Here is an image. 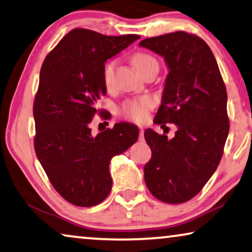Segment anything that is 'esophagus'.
Segmentation results:
<instances>
[{"instance_id": "1", "label": "esophagus", "mask_w": 252, "mask_h": 252, "mask_svg": "<svg viewBox=\"0 0 252 252\" xmlns=\"http://www.w3.org/2000/svg\"><path fill=\"white\" fill-rule=\"evenodd\" d=\"M139 140H144V127L140 126L139 130Z\"/></svg>"}]
</instances>
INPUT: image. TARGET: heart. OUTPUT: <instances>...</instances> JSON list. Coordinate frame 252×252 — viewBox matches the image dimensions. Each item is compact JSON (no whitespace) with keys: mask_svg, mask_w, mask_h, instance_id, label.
<instances>
[{"mask_svg":"<svg viewBox=\"0 0 252 252\" xmlns=\"http://www.w3.org/2000/svg\"><path fill=\"white\" fill-rule=\"evenodd\" d=\"M116 59H112L105 63L104 66V82L107 88H111L113 84V75L116 67ZM132 63L137 70H140L152 63H158L157 59L146 52H136L132 56ZM154 106V100L150 97H144L140 99L129 100L123 104L121 112L126 118L132 119L133 121L143 122L147 119L148 112Z\"/></svg>","mask_w":252,"mask_h":252,"instance_id":"obj_1","label":"heart"}]
</instances>
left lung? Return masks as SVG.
<instances>
[{
  "mask_svg": "<svg viewBox=\"0 0 252 252\" xmlns=\"http://www.w3.org/2000/svg\"><path fill=\"white\" fill-rule=\"evenodd\" d=\"M139 45L163 57L169 70L154 122L177 126L171 139L145 131L152 150L145 183L158 200L183 203L203 189L220 162L229 131L227 92L211 49L196 35L175 32Z\"/></svg>",
  "mask_w": 252,
  "mask_h": 252,
  "instance_id": "8db88e82",
  "label": "left lung"
}]
</instances>
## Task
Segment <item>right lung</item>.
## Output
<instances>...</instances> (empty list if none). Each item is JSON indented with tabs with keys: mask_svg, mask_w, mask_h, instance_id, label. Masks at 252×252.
Returning a JSON list of instances; mask_svg holds the SVG:
<instances>
[{
	"mask_svg": "<svg viewBox=\"0 0 252 252\" xmlns=\"http://www.w3.org/2000/svg\"><path fill=\"white\" fill-rule=\"evenodd\" d=\"M139 35L107 36L75 28L45 57L34 100L35 153L55 189L77 207H94L112 189L109 162L136 143L139 130L116 123L92 136L90 123L102 114L97 102L106 94V60ZM106 115V114H105Z\"/></svg>",
	"mask_w": 252,
	"mask_h": 252,
	"instance_id": "obj_1",
	"label": "right lung"
}]
</instances>
